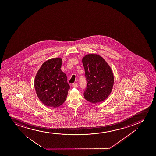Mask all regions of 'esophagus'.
I'll return each instance as SVG.
<instances>
[{"label": "esophagus", "instance_id": "34e87169", "mask_svg": "<svg viewBox=\"0 0 156 156\" xmlns=\"http://www.w3.org/2000/svg\"><path fill=\"white\" fill-rule=\"evenodd\" d=\"M73 86L74 87H76L77 86V83H74L73 84Z\"/></svg>", "mask_w": 156, "mask_h": 156}]
</instances>
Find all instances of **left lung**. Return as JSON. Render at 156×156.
Returning <instances> with one entry per match:
<instances>
[{
    "mask_svg": "<svg viewBox=\"0 0 156 156\" xmlns=\"http://www.w3.org/2000/svg\"><path fill=\"white\" fill-rule=\"evenodd\" d=\"M87 81L84 96L94 104L102 102L111 93L114 84V75L105 60L97 54H87L82 58Z\"/></svg>",
    "mask_w": 156,
    "mask_h": 156,
    "instance_id": "8db88e82",
    "label": "left lung"
}]
</instances>
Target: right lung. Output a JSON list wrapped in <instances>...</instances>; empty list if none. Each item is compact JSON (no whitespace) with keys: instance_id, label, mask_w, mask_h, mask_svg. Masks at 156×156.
<instances>
[{"instance_id":"add662e5","label":"right lung","mask_w":156,"mask_h":156,"mask_svg":"<svg viewBox=\"0 0 156 156\" xmlns=\"http://www.w3.org/2000/svg\"><path fill=\"white\" fill-rule=\"evenodd\" d=\"M62 60L51 58L43 63L36 74L34 87L38 98L47 107L57 108L66 99L70 86L61 71Z\"/></svg>"}]
</instances>
